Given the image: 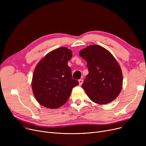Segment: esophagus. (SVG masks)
Here are the masks:
<instances>
[{
  "label": "esophagus",
  "mask_w": 146,
  "mask_h": 146,
  "mask_svg": "<svg viewBox=\"0 0 146 146\" xmlns=\"http://www.w3.org/2000/svg\"><path fill=\"white\" fill-rule=\"evenodd\" d=\"M82 83H83V80H82V79H79V85H82Z\"/></svg>",
  "instance_id": "obj_1"
}]
</instances>
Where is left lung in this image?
<instances>
[{"label":"left lung","instance_id":"1","mask_svg":"<svg viewBox=\"0 0 146 146\" xmlns=\"http://www.w3.org/2000/svg\"><path fill=\"white\" fill-rule=\"evenodd\" d=\"M79 55L87 62L89 74L82 85L92 101L99 105L115 99L122 88L121 67L112 54L99 45L82 49Z\"/></svg>","mask_w":146,"mask_h":146}]
</instances>
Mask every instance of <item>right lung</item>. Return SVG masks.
Here are the masks:
<instances>
[{
	"label": "right lung",
	"instance_id": "1",
	"mask_svg": "<svg viewBox=\"0 0 146 146\" xmlns=\"http://www.w3.org/2000/svg\"><path fill=\"white\" fill-rule=\"evenodd\" d=\"M72 57V50L61 47L48 52L36 64L31 84L34 95L41 105L59 108L67 101L72 89L79 85L73 79L67 64Z\"/></svg>",
	"mask_w": 146,
	"mask_h": 146
}]
</instances>
